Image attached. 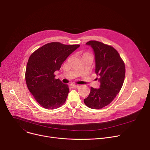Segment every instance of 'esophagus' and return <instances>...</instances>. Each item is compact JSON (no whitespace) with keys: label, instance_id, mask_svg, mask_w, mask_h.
I'll return each instance as SVG.
<instances>
[{"label":"esophagus","instance_id":"1","mask_svg":"<svg viewBox=\"0 0 150 150\" xmlns=\"http://www.w3.org/2000/svg\"><path fill=\"white\" fill-rule=\"evenodd\" d=\"M71 86H72V87L73 88H78L79 87V85H78V84H71Z\"/></svg>","mask_w":150,"mask_h":150}]
</instances>
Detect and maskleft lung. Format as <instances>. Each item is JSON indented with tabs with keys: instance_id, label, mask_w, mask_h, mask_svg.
Masks as SVG:
<instances>
[{
	"instance_id": "obj_1",
	"label": "left lung",
	"mask_w": 150,
	"mask_h": 150,
	"mask_svg": "<svg viewBox=\"0 0 150 150\" xmlns=\"http://www.w3.org/2000/svg\"><path fill=\"white\" fill-rule=\"evenodd\" d=\"M95 55L96 73L99 76L100 88H91L85 105L91 109H101L108 105L120 92L125 79V66L118 52L112 47L96 41L86 44Z\"/></svg>"
}]
</instances>
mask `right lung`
Returning <instances> with one entry per match:
<instances>
[{
	"label": "right lung",
	"instance_id": "obj_1",
	"mask_svg": "<svg viewBox=\"0 0 150 150\" xmlns=\"http://www.w3.org/2000/svg\"><path fill=\"white\" fill-rule=\"evenodd\" d=\"M80 46L53 42L45 44L30 57L25 72L27 86L44 108L53 109L65 103L69 86L55 79L54 72L59 70L66 58Z\"/></svg>",
	"mask_w": 150,
	"mask_h": 150
}]
</instances>
